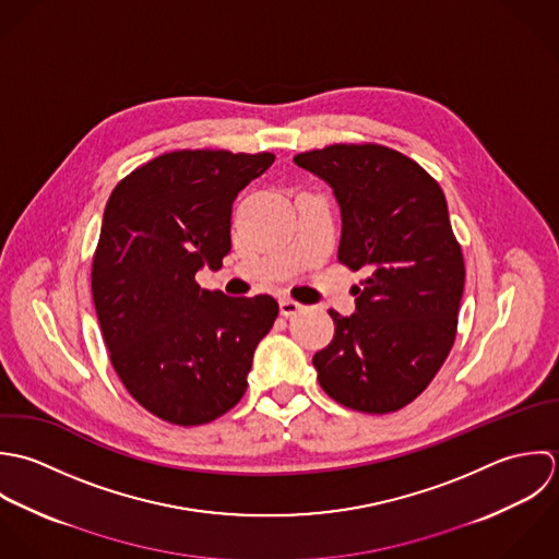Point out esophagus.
Listing matches in <instances>:
<instances>
[{"mask_svg": "<svg viewBox=\"0 0 559 559\" xmlns=\"http://www.w3.org/2000/svg\"><path fill=\"white\" fill-rule=\"evenodd\" d=\"M302 309H305V307H302L300 302H296V300H289V298L281 300V313H283L285 318H294V316H298Z\"/></svg>", "mask_w": 559, "mask_h": 559, "instance_id": "obj_1", "label": "esophagus"}]
</instances>
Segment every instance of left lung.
Instances as JSON below:
<instances>
[{"instance_id": "left-lung-1", "label": "left lung", "mask_w": 559, "mask_h": 559, "mask_svg": "<svg viewBox=\"0 0 559 559\" xmlns=\"http://www.w3.org/2000/svg\"><path fill=\"white\" fill-rule=\"evenodd\" d=\"M294 162L335 190L336 259L367 272L356 313L329 311L335 336L313 356L318 380L352 411L395 413L428 389L457 333L464 259L445 194L415 159L373 142L331 144Z\"/></svg>"}]
</instances>
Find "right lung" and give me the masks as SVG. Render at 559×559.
<instances>
[{"label": "right lung", "mask_w": 559, "mask_h": 559, "mask_svg": "<svg viewBox=\"0 0 559 559\" xmlns=\"http://www.w3.org/2000/svg\"><path fill=\"white\" fill-rule=\"evenodd\" d=\"M274 153L183 148L116 183L93 257V300L129 395L175 426H203L246 393L257 343L278 318L272 296L228 298L197 272L223 265L239 190Z\"/></svg>", "instance_id": "obj_1"}]
</instances>
